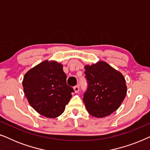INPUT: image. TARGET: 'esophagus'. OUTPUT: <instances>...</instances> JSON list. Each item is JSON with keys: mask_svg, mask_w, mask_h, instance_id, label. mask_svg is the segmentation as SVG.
I'll return each mask as SVG.
<instances>
[{"mask_svg": "<svg viewBox=\"0 0 150 150\" xmlns=\"http://www.w3.org/2000/svg\"><path fill=\"white\" fill-rule=\"evenodd\" d=\"M74 92L76 93H79V86H75L74 87Z\"/></svg>", "mask_w": 150, "mask_h": 150, "instance_id": "esophagus-1", "label": "esophagus"}]
</instances>
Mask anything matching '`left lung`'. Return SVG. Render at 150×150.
<instances>
[{
    "mask_svg": "<svg viewBox=\"0 0 150 150\" xmlns=\"http://www.w3.org/2000/svg\"><path fill=\"white\" fill-rule=\"evenodd\" d=\"M85 69L88 88L83 101L88 112L98 118L110 115L118 109L126 96L124 76L103 61L86 65Z\"/></svg>",
    "mask_w": 150,
    "mask_h": 150,
    "instance_id": "left-lung-1",
    "label": "left lung"
}]
</instances>
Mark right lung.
Segmentation results:
<instances>
[{
    "label": "right lung",
    "instance_id": "add662e5",
    "mask_svg": "<svg viewBox=\"0 0 150 150\" xmlns=\"http://www.w3.org/2000/svg\"><path fill=\"white\" fill-rule=\"evenodd\" d=\"M63 65L46 60L29 69L22 86L28 103L38 113L55 118L64 112L74 89L66 83Z\"/></svg>",
    "mask_w": 150,
    "mask_h": 150
}]
</instances>
